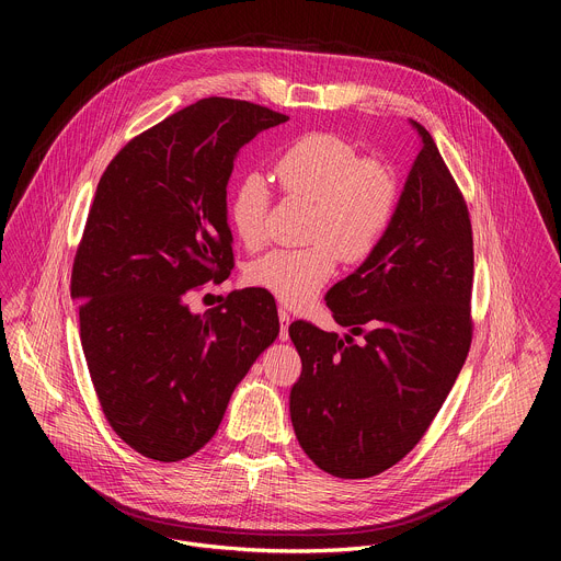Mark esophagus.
Returning <instances> with one entry per match:
<instances>
[{
  "instance_id": "34e87169",
  "label": "esophagus",
  "mask_w": 561,
  "mask_h": 561,
  "mask_svg": "<svg viewBox=\"0 0 561 561\" xmlns=\"http://www.w3.org/2000/svg\"><path fill=\"white\" fill-rule=\"evenodd\" d=\"M277 314H279V340L286 342L288 340V327H290V314H288L286 308H279Z\"/></svg>"
}]
</instances>
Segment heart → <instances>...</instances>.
Returning <instances> with one entry per match:
<instances>
[{"label": "heart", "mask_w": 561, "mask_h": 561, "mask_svg": "<svg viewBox=\"0 0 561 561\" xmlns=\"http://www.w3.org/2000/svg\"><path fill=\"white\" fill-rule=\"evenodd\" d=\"M286 197L312 202L301 249H275L247 266V282L286 306L310 301L346 264L366 262L386 237L399 199L392 169L340 135L308 133L288 144L273 167ZM271 188L257 173L239 180L228 197V224L247 249L266 239Z\"/></svg>", "instance_id": "1"}]
</instances>
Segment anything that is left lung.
<instances>
[{
  "instance_id": "8db88e82",
  "label": "left lung",
  "mask_w": 561,
  "mask_h": 561,
  "mask_svg": "<svg viewBox=\"0 0 561 561\" xmlns=\"http://www.w3.org/2000/svg\"><path fill=\"white\" fill-rule=\"evenodd\" d=\"M377 251L327 293L344 340L304 319L288 327L301 357L290 420L329 474L364 479L404 459L428 431L470 348L472 228L431 137ZM353 334L365 340L354 344Z\"/></svg>"
}]
</instances>
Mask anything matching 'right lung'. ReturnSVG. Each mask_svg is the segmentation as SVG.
Masks as SVG:
<instances>
[{
  "mask_svg": "<svg viewBox=\"0 0 561 561\" xmlns=\"http://www.w3.org/2000/svg\"><path fill=\"white\" fill-rule=\"evenodd\" d=\"M286 119L242 100H199L133 137L98 184L70 297L82 301L79 335L104 417L144 457L197 453L279 333L262 288L204 314L186 299L234 266L226 186L239 148Z\"/></svg>",
  "mask_w": 561,
  "mask_h": 561,
  "instance_id": "obj_1",
  "label": "right lung"
}]
</instances>
